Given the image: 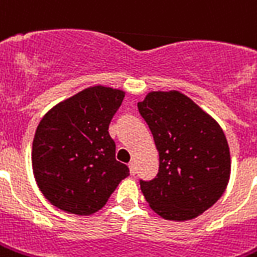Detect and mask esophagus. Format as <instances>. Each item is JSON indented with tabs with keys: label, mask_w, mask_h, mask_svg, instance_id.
I'll return each mask as SVG.
<instances>
[{
	"label": "esophagus",
	"mask_w": 257,
	"mask_h": 257,
	"mask_svg": "<svg viewBox=\"0 0 257 257\" xmlns=\"http://www.w3.org/2000/svg\"><path fill=\"white\" fill-rule=\"evenodd\" d=\"M129 172H131V174H132V176H135L136 174L135 162H131V163H129Z\"/></svg>",
	"instance_id": "34e87169"
}]
</instances>
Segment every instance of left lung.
<instances>
[{
	"label": "left lung",
	"instance_id": "1",
	"mask_svg": "<svg viewBox=\"0 0 257 257\" xmlns=\"http://www.w3.org/2000/svg\"><path fill=\"white\" fill-rule=\"evenodd\" d=\"M138 109L159 152V173L141 180L151 208L169 221H187L224 194L231 155L224 131L193 99L179 91H152Z\"/></svg>",
	"mask_w": 257,
	"mask_h": 257
}]
</instances>
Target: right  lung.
Listing matches in <instances>:
<instances>
[{
  "label": "right lung",
  "mask_w": 257,
  "mask_h": 257,
  "mask_svg": "<svg viewBox=\"0 0 257 257\" xmlns=\"http://www.w3.org/2000/svg\"><path fill=\"white\" fill-rule=\"evenodd\" d=\"M123 97L122 90L94 85L42 118L33 138V176L55 207L91 215L129 176L128 166L115 159V142L108 132Z\"/></svg>",
  "instance_id": "1"
}]
</instances>
